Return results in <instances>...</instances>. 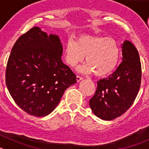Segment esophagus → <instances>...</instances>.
<instances>
[{
    "label": "esophagus",
    "mask_w": 149,
    "mask_h": 149,
    "mask_svg": "<svg viewBox=\"0 0 149 149\" xmlns=\"http://www.w3.org/2000/svg\"><path fill=\"white\" fill-rule=\"evenodd\" d=\"M76 79H77V82H80V81H81V80H83V79H84V78H83L82 77H81V76H78V75H77V77H76Z\"/></svg>",
    "instance_id": "esophagus-1"
}]
</instances>
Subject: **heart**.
Masks as SVG:
<instances>
[{
  "label": "heart",
  "instance_id": "1",
  "mask_svg": "<svg viewBox=\"0 0 149 149\" xmlns=\"http://www.w3.org/2000/svg\"><path fill=\"white\" fill-rule=\"evenodd\" d=\"M86 65L78 72L93 73L98 77L108 75L115 70L120 56V48L113 39L91 35L80 36L74 42L68 39L64 47V59L74 67L85 58Z\"/></svg>",
  "mask_w": 149,
  "mask_h": 149
}]
</instances>
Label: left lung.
I'll use <instances>...</instances> for the list:
<instances>
[{
	"label": "left lung",
	"mask_w": 149,
	"mask_h": 149,
	"mask_svg": "<svg viewBox=\"0 0 149 149\" xmlns=\"http://www.w3.org/2000/svg\"><path fill=\"white\" fill-rule=\"evenodd\" d=\"M122 62L108 77L97 82V89L89 100L93 113L103 120L114 119L133 104L141 84V63L138 51L128 40L122 45Z\"/></svg>",
	"instance_id": "8db88e82"
}]
</instances>
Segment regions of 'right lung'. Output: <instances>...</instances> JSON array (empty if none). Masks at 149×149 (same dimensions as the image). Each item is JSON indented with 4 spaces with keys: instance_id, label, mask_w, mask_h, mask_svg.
Masks as SVG:
<instances>
[{
    "instance_id": "1",
    "label": "right lung",
    "mask_w": 149,
    "mask_h": 149,
    "mask_svg": "<svg viewBox=\"0 0 149 149\" xmlns=\"http://www.w3.org/2000/svg\"><path fill=\"white\" fill-rule=\"evenodd\" d=\"M60 37L34 27L18 38L6 65V84L24 111L34 116L48 115L65 89L77 83L76 75L63 63Z\"/></svg>"
}]
</instances>
